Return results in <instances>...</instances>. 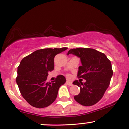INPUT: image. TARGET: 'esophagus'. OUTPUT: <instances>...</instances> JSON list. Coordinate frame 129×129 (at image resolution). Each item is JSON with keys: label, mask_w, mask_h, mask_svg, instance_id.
Masks as SVG:
<instances>
[{"label": "esophagus", "mask_w": 129, "mask_h": 129, "mask_svg": "<svg viewBox=\"0 0 129 129\" xmlns=\"http://www.w3.org/2000/svg\"><path fill=\"white\" fill-rule=\"evenodd\" d=\"M66 83L69 86H72L73 85V83L71 82H70V81H67L66 82Z\"/></svg>", "instance_id": "obj_1"}]
</instances>
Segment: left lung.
I'll return each instance as SVG.
<instances>
[{
  "instance_id": "obj_1",
  "label": "left lung",
  "mask_w": 129,
  "mask_h": 129,
  "mask_svg": "<svg viewBox=\"0 0 129 129\" xmlns=\"http://www.w3.org/2000/svg\"><path fill=\"white\" fill-rule=\"evenodd\" d=\"M69 54L80 59L82 66L79 67L77 76L86 80L84 83L78 80L73 82L80 89L79 94L74 97V99L83 106L95 105L109 87L113 75L111 61L103 53L89 48L71 49L67 55Z\"/></svg>"
}]
</instances>
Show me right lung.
I'll return each mask as SVG.
<instances>
[{
	"label": "right lung",
	"mask_w": 129,
	"mask_h": 129,
	"mask_svg": "<svg viewBox=\"0 0 129 129\" xmlns=\"http://www.w3.org/2000/svg\"><path fill=\"white\" fill-rule=\"evenodd\" d=\"M67 49L62 47L38 50L20 62L16 82L21 95L31 106L46 108L56 100L59 88L66 83V77L59 75L53 83L46 80L48 72L54 69L55 56Z\"/></svg>",
	"instance_id": "obj_1"
}]
</instances>
